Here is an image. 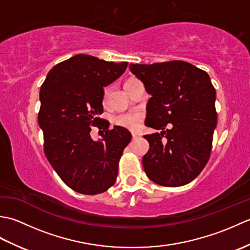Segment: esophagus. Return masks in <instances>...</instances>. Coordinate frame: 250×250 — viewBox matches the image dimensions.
Instances as JSON below:
<instances>
[{
  "label": "esophagus",
  "instance_id": "esophagus-1",
  "mask_svg": "<svg viewBox=\"0 0 250 250\" xmlns=\"http://www.w3.org/2000/svg\"><path fill=\"white\" fill-rule=\"evenodd\" d=\"M137 137H140V134H139V133H135V132H133V133H132V139L135 140V139H137Z\"/></svg>",
  "mask_w": 250,
  "mask_h": 250
}]
</instances>
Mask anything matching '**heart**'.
I'll use <instances>...</instances> for the list:
<instances>
[{"instance_id": "obj_1", "label": "heart", "mask_w": 250, "mask_h": 250, "mask_svg": "<svg viewBox=\"0 0 250 250\" xmlns=\"http://www.w3.org/2000/svg\"><path fill=\"white\" fill-rule=\"evenodd\" d=\"M136 81V79H129L128 82L125 83V86L126 84H129L130 83ZM108 97V89H105L104 91V95H103V102L105 103L106 100H107ZM144 118V114L142 113L140 110H133V111H126V113H120V114H117L113 117V124L115 125H118L121 126V128H125V129H128L131 131H134L137 128H139L141 122Z\"/></svg>"}]
</instances>
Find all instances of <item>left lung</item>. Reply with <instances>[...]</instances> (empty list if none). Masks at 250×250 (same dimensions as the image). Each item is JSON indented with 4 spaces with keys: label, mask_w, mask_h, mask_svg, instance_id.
<instances>
[{
    "label": "left lung",
    "mask_w": 250,
    "mask_h": 250,
    "mask_svg": "<svg viewBox=\"0 0 250 250\" xmlns=\"http://www.w3.org/2000/svg\"><path fill=\"white\" fill-rule=\"evenodd\" d=\"M129 67L151 95L145 125L162 130L144 135L149 143L143 157L146 175L164 187L189 184L208 161L217 125L216 90L208 74L185 61Z\"/></svg>",
    "instance_id": "left-lung-1"
}]
</instances>
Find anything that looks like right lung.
Here are the masks:
<instances>
[{"label": "right lung", "mask_w": 250, "mask_h": 250, "mask_svg": "<svg viewBox=\"0 0 250 250\" xmlns=\"http://www.w3.org/2000/svg\"><path fill=\"white\" fill-rule=\"evenodd\" d=\"M128 62H107L77 55L51 68L40 90L39 125L44 151L66 186L83 194H98L116 182L118 163L131 141L130 132L99 118L103 88L125 73ZM92 126L103 128V140L89 136Z\"/></svg>", "instance_id": "obj_1"}]
</instances>
